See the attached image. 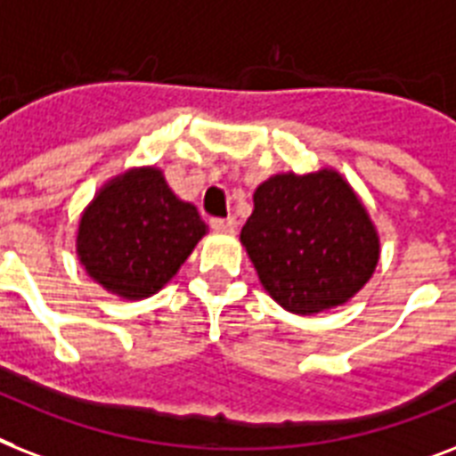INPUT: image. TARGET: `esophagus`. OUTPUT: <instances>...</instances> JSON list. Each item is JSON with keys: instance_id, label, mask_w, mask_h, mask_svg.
<instances>
[{"instance_id": "1", "label": "esophagus", "mask_w": 456, "mask_h": 456, "mask_svg": "<svg viewBox=\"0 0 456 456\" xmlns=\"http://www.w3.org/2000/svg\"><path fill=\"white\" fill-rule=\"evenodd\" d=\"M210 227L216 232H224V234H234L236 220L234 217H216V220H210Z\"/></svg>"}]
</instances>
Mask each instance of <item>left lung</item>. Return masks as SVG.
<instances>
[{
    "mask_svg": "<svg viewBox=\"0 0 456 456\" xmlns=\"http://www.w3.org/2000/svg\"><path fill=\"white\" fill-rule=\"evenodd\" d=\"M240 243L262 288L299 316L349 302L379 262L377 227L335 168L265 180L253 194Z\"/></svg>",
    "mask_w": 456,
    "mask_h": 456,
    "instance_id": "left-lung-1",
    "label": "left lung"
}]
</instances>
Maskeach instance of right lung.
I'll return each mask as SVG.
<instances>
[{
  "label": "right lung",
  "mask_w": 456,
  "mask_h": 456,
  "mask_svg": "<svg viewBox=\"0 0 456 456\" xmlns=\"http://www.w3.org/2000/svg\"><path fill=\"white\" fill-rule=\"evenodd\" d=\"M208 227L157 166L107 180L81 213L77 257L95 283L121 299L157 295Z\"/></svg>",
  "instance_id": "right-lung-1"
}]
</instances>
